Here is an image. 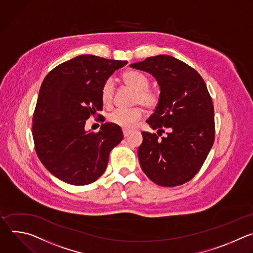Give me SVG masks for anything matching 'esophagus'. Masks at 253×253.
Wrapping results in <instances>:
<instances>
[{
	"label": "esophagus",
	"instance_id": "34e87169",
	"mask_svg": "<svg viewBox=\"0 0 253 253\" xmlns=\"http://www.w3.org/2000/svg\"><path fill=\"white\" fill-rule=\"evenodd\" d=\"M123 133H124V136H128V134L130 133V131L128 129H123Z\"/></svg>",
	"mask_w": 253,
	"mask_h": 253
}]
</instances>
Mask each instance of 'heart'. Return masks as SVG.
Listing matches in <instances>:
<instances>
[{"label": "heart", "mask_w": 253, "mask_h": 253, "mask_svg": "<svg viewBox=\"0 0 253 253\" xmlns=\"http://www.w3.org/2000/svg\"><path fill=\"white\" fill-rule=\"evenodd\" d=\"M125 84L135 91L134 103L140 104L146 109H156L161 102V92L158 88L149 85V79L141 72L130 70L123 74ZM115 84L112 79H108L100 91V98L105 107H111L114 102ZM142 110L139 107L131 109H117L108 115V121L124 128H131L142 117Z\"/></svg>", "instance_id": "obj_1"}]
</instances>
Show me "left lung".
<instances>
[{
    "label": "left lung",
    "mask_w": 253,
    "mask_h": 253,
    "mask_svg": "<svg viewBox=\"0 0 253 253\" xmlns=\"http://www.w3.org/2000/svg\"><path fill=\"white\" fill-rule=\"evenodd\" d=\"M130 67L151 74L161 86V102L146 121L158 133L141 132V169L161 186L181 185L200 170L214 142V108L207 84L194 69L167 55Z\"/></svg>",
    "instance_id": "8db88e82"
}]
</instances>
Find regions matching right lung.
<instances>
[{
    "mask_svg": "<svg viewBox=\"0 0 253 253\" xmlns=\"http://www.w3.org/2000/svg\"><path fill=\"white\" fill-rule=\"evenodd\" d=\"M126 62L82 55L44 78L33 115L38 158L59 179L86 185L105 172L111 150L123 140L122 128L103 124L97 132L84 130L85 121L103 110L100 91L110 76ZM98 116V115H97Z\"/></svg>",
    "mask_w": 253,
    "mask_h": 253,
    "instance_id": "1",
    "label": "right lung"
}]
</instances>
